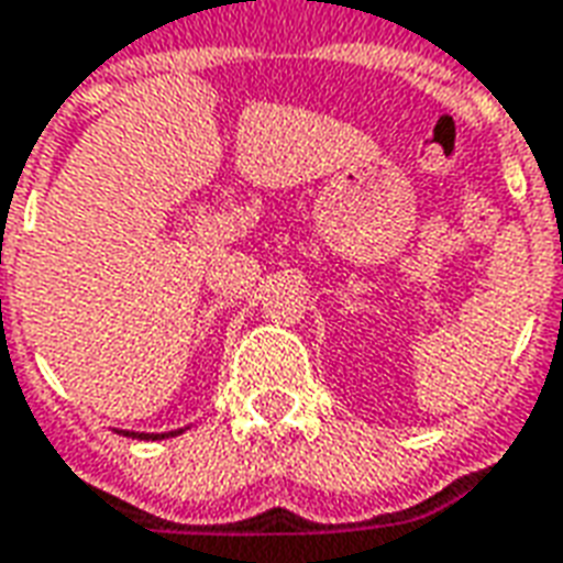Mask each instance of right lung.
<instances>
[{
    "instance_id": "obj_1",
    "label": "right lung",
    "mask_w": 563,
    "mask_h": 563,
    "mask_svg": "<svg viewBox=\"0 0 563 563\" xmlns=\"http://www.w3.org/2000/svg\"><path fill=\"white\" fill-rule=\"evenodd\" d=\"M126 437H139V440H142V437H145V440H161V433H157V437H154V433H151V437H147V433H126ZM166 437H173V433H166Z\"/></svg>"
}]
</instances>
